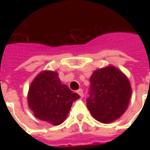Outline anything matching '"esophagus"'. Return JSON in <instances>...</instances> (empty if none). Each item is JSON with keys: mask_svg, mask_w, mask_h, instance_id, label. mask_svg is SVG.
Returning a JSON list of instances; mask_svg holds the SVG:
<instances>
[{"mask_svg": "<svg viewBox=\"0 0 150 150\" xmlns=\"http://www.w3.org/2000/svg\"><path fill=\"white\" fill-rule=\"evenodd\" d=\"M77 93L80 96V97H83V91L82 89H79L77 91Z\"/></svg>", "mask_w": 150, "mask_h": 150, "instance_id": "esophagus-1", "label": "esophagus"}]
</instances>
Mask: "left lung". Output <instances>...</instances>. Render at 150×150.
Returning a JSON list of instances; mask_svg holds the SVG:
<instances>
[{
  "label": "left lung",
  "mask_w": 150,
  "mask_h": 150,
  "mask_svg": "<svg viewBox=\"0 0 150 150\" xmlns=\"http://www.w3.org/2000/svg\"><path fill=\"white\" fill-rule=\"evenodd\" d=\"M90 82L87 107L91 116L104 124L119 119L127 110L132 95L128 77L117 67L109 65L96 70Z\"/></svg>",
  "instance_id": "8db88e82"
}]
</instances>
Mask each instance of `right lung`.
<instances>
[{
  "label": "right lung",
  "instance_id": "obj_1",
  "mask_svg": "<svg viewBox=\"0 0 150 150\" xmlns=\"http://www.w3.org/2000/svg\"><path fill=\"white\" fill-rule=\"evenodd\" d=\"M79 99L77 93L59 78V73L42 71L30 83L27 95L29 107L38 119L59 125L68 116L73 102Z\"/></svg>",
  "mask_w": 150,
  "mask_h": 150
}]
</instances>
